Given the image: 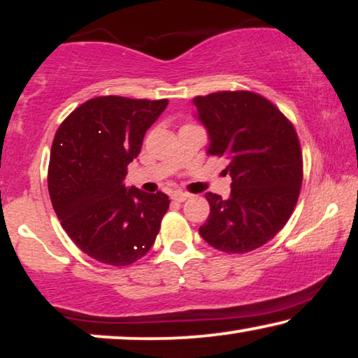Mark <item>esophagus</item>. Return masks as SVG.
Instances as JSON below:
<instances>
[{"label":"esophagus","instance_id":"obj_1","mask_svg":"<svg viewBox=\"0 0 358 358\" xmlns=\"http://www.w3.org/2000/svg\"><path fill=\"white\" fill-rule=\"evenodd\" d=\"M190 197V194L187 192H180V190H178V192L173 194V200H176V202H185Z\"/></svg>","mask_w":358,"mask_h":358}]
</instances>
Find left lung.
<instances>
[{"label":"left lung","instance_id":"left-lung-1","mask_svg":"<svg viewBox=\"0 0 358 358\" xmlns=\"http://www.w3.org/2000/svg\"><path fill=\"white\" fill-rule=\"evenodd\" d=\"M210 136L208 156L228 159L231 195L205 194L210 215L199 228L210 246L228 254L261 248L285 227L300 195L301 146L295 127L252 91L194 97Z\"/></svg>","mask_w":358,"mask_h":358}]
</instances>
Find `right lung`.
Segmentation results:
<instances>
[{"label":"right lung","instance_id":"obj_1","mask_svg":"<svg viewBox=\"0 0 358 358\" xmlns=\"http://www.w3.org/2000/svg\"><path fill=\"white\" fill-rule=\"evenodd\" d=\"M168 99L99 96L76 107L58 127L48 164V194L71 241L109 266L143 257L169 208L163 192L127 189V166Z\"/></svg>","mask_w":358,"mask_h":358}]
</instances>
